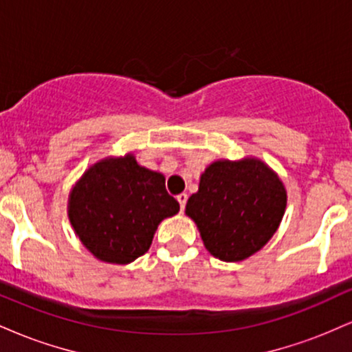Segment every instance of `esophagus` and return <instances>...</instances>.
I'll list each match as a JSON object with an SVG mask.
<instances>
[{
  "label": "esophagus",
  "mask_w": 352,
  "mask_h": 352,
  "mask_svg": "<svg viewBox=\"0 0 352 352\" xmlns=\"http://www.w3.org/2000/svg\"><path fill=\"white\" fill-rule=\"evenodd\" d=\"M187 199H188L187 193H180V195H177V201H179V204H180V210H182V212H184L185 205H187Z\"/></svg>",
  "instance_id": "esophagus-1"
}]
</instances>
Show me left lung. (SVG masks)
Returning <instances> with one entry per match:
<instances>
[{"label": "left lung", "instance_id": "1", "mask_svg": "<svg viewBox=\"0 0 352 352\" xmlns=\"http://www.w3.org/2000/svg\"><path fill=\"white\" fill-rule=\"evenodd\" d=\"M285 208L280 177L260 159L246 157L210 164L185 213L197 223L210 254L221 261H241L268 243Z\"/></svg>", "mask_w": 352, "mask_h": 352}]
</instances>
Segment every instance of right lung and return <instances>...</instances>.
Listing matches in <instances>:
<instances>
[{
    "instance_id": "right-lung-1",
    "label": "right lung",
    "mask_w": 352,
    "mask_h": 352,
    "mask_svg": "<svg viewBox=\"0 0 352 352\" xmlns=\"http://www.w3.org/2000/svg\"><path fill=\"white\" fill-rule=\"evenodd\" d=\"M180 210L162 173L134 153L99 160L76 182L67 217L80 243L106 263L127 265L147 252L160 221Z\"/></svg>"
}]
</instances>
